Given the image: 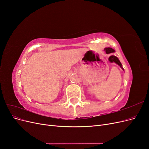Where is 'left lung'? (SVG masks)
<instances>
[{
    "mask_svg": "<svg viewBox=\"0 0 149 149\" xmlns=\"http://www.w3.org/2000/svg\"><path fill=\"white\" fill-rule=\"evenodd\" d=\"M104 50L106 51V53L107 54L112 53L115 52V50H114V49H112V48H109V47L105 48H104ZM108 60H109V62H111V63H113V62H114V63H116L117 65H118L121 68L122 70H123V71H124V68H123V65H122L121 63L120 62V61H119V60L118 59V57L114 56V55H111V56H109V58H108Z\"/></svg>",
    "mask_w": 149,
    "mask_h": 149,
    "instance_id": "8db88e82",
    "label": "left lung"
}]
</instances>
